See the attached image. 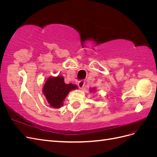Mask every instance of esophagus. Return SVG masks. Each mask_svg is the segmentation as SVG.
<instances>
[{"mask_svg": "<svg viewBox=\"0 0 157 157\" xmlns=\"http://www.w3.org/2000/svg\"><path fill=\"white\" fill-rule=\"evenodd\" d=\"M84 84H85V82L84 81H83V80H80V81L78 82V86L80 89H82L84 88Z\"/></svg>", "mask_w": 157, "mask_h": 157, "instance_id": "esophagus-1", "label": "esophagus"}]
</instances>
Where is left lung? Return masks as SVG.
Masks as SVG:
<instances>
[{
	"label": "left lung",
	"instance_id": "obj_1",
	"mask_svg": "<svg viewBox=\"0 0 157 157\" xmlns=\"http://www.w3.org/2000/svg\"><path fill=\"white\" fill-rule=\"evenodd\" d=\"M93 90H94V89H93ZM90 91H93V90H90Z\"/></svg>",
	"mask_w": 157,
	"mask_h": 157
}]
</instances>
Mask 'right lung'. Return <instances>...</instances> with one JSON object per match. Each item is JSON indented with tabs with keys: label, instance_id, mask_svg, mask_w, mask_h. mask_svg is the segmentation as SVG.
<instances>
[{
	"label": "right lung",
	"instance_id": "right-lung-1",
	"mask_svg": "<svg viewBox=\"0 0 157 157\" xmlns=\"http://www.w3.org/2000/svg\"><path fill=\"white\" fill-rule=\"evenodd\" d=\"M76 88H77V85L65 84L62 76H58L51 77L46 80L42 92L50 107L59 109L63 106L65 99L69 92Z\"/></svg>",
	"mask_w": 157,
	"mask_h": 157
}]
</instances>
